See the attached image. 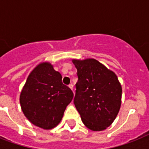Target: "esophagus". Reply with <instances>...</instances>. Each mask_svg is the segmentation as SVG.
I'll use <instances>...</instances> for the list:
<instances>
[{"label": "esophagus", "mask_w": 149, "mask_h": 149, "mask_svg": "<svg viewBox=\"0 0 149 149\" xmlns=\"http://www.w3.org/2000/svg\"><path fill=\"white\" fill-rule=\"evenodd\" d=\"M69 87H70L72 91H73V85H72V84H70V85H69Z\"/></svg>", "instance_id": "obj_1"}]
</instances>
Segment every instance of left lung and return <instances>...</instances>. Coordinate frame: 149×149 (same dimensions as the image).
Returning a JSON list of instances; mask_svg holds the SVG:
<instances>
[{"instance_id": "left-lung-1", "label": "left lung", "mask_w": 149, "mask_h": 149, "mask_svg": "<svg viewBox=\"0 0 149 149\" xmlns=\"http://www.w3.org/2000/svg\"><path fill=\"white\" fill-rule=\"evenodd\" d=\"M77 70L74 104L89 129L104 131L113 122L121 104L117 75L94 58L72 59Z\"/></svg>"}]
</instances>
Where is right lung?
<instances>
[{
    "label": "right lung",
    "instance_id": "obj_1",
    "mask_svg": "<svg viewBox=\"0 0 149 149\" xmlns=\"http://www.w3.org/2000/svg\"><path fill=\"white\" fill-rule=\"evenodd\" d=\"M73 93L62 82V75L48 62L30 72L20 94L23 113L34 125L45 130L60 123Z\"/></svg>",
    "mask_w": 149,
    "mask_h": 149
}]
</instances>
